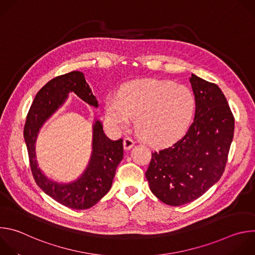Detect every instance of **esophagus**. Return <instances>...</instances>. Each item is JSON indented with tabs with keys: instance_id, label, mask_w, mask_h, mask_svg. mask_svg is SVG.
Masks as SVG:
<instances>
[{
	"instance_id": "obj_1",
	"label": "esophagus",
	"mask_w": 255,
	"mask_h": 255,
	"mask_svg": "<svg viewBox=\"0 0 255 255\" xmlns=\"http://www.w3.org/2000/svg\"><path fill=\"white\" fill-rule=\"evenodd\" d=\"M134 144H135V142H134L133 139H131L130 137L125 138V139H124V149H125V150L131 149V148L134 146Z\"/></svg>"
}]
</instances>
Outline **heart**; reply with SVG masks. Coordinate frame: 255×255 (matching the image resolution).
<instances>
[{"mask_svg":"<svg viewBox=\"0 0 255 255\" xmlns=\"http://www.w3.org/2000/svg\"><path fill=\"white\" fill-rule=\"evenodd\" d=\"M194 110L195 98L188 88L157 80L129 83L118 98L106 102L109 122L123 128L135 119L139 135L153 145L177 140L187 130Z\"/></svg>","mask_w":255,"mask_h":255,"instance_id":"1","label":"heart"}]
</instances>
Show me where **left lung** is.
I'll use <instances>...</instances> for the list:
<instances>
[{"instance_id":"8db88e82","label":"left lung","mask_w":255,"mask_h":255,"mask_svg":"<svg viewBox=\"0 0 255 255\" xmlns=\"http://www.w3.org/2000/svg\"><path fill=\"white\" fill-rule=\"evenodd\" d=\"M190 83L194 121L183 138L152 153L145 172L153 195L174 207L197 200L220 179L234 134V117L220 88L194 74Z\"/></svg>"}]
</instances>
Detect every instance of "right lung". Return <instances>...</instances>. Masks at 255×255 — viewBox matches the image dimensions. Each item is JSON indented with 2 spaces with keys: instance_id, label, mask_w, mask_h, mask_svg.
<instances>
[{
  "instance_id": "obj_1",
  "label": "right lung",
  "mask_w": 255,
  "mask_h": 255,
  "mask_svg": "<svg viewBox=\"0 0 255 255\" xmlns=\"http://www.w3.org/2000/svg\"><path fill=\"white\" fill-rule=\"evenodd\" d=\"M69 93L76 94L92 107L99 104L82 71H71L49 81L36 95L24 127L30 166L38 187L59 204L76 210L95 206L109 191L116 168L123 159V139L111 140L104 132L101 120L94 119L92 153L86 169L69 183H59L48 177L39 167L36 141L40 129L66 102Z\"/></svg>"
}]
</instances>
